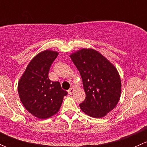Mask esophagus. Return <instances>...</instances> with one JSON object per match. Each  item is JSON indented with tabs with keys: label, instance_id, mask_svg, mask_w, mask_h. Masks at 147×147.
<instances>
[{
	"label": "esophagus",
	"instance_id": "esophagus-1",
	"mask_svg": "<svg viewBox=\"0 0 147 147\" xmlns=\"http://www.w3.org/2000/svg\"><path fill=\"white\" fill-rule=\"evenodd\" d=\"M74 91H75V88L74 87H71V88H69V90H68V94H72V93L74 92Z\"/></svg>",
	"mask_w": 147,
	"mask_h": 147
}]
</instances>
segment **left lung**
<instances>
[{
    "label": "left lung",
    "instance_id": "left-lung-1",
    "mask_svg": "<svg viewBox=\"0 0 147 147\" xmlns=\"http://www.w3.org/2000/svg\"><path fill=\"white\" fill-rule=\"evenodd\" d=\"M80 73L85 100L80 104L88 116L102 118L114 109L121 92L119 74L115 66L100 52L82 48L69 55Z\"/></svg>",
    "mask_w": 147,
    "mask_h": 147
}]
</instances>
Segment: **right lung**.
Here are the masks:
<instances>
[{"mask_svg":"<svg viewBox=\"0 0 147 147\" xmlns=\"http://www.w3.org/2000/svg\"><path fill=\"white\" fill-rule=\"evenodd\" d=\"M58 52L46 50L31 60L20 77L18 92L22 104L32 115L38 119L50 118L58 112L63 97L67 92L59 82H52L48 72Z\"/></svg>","mask_w":147,"mask_h":147,"instance_id":"add662e5","label":"right lung"}]
</instances>
